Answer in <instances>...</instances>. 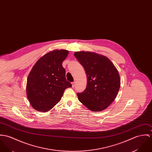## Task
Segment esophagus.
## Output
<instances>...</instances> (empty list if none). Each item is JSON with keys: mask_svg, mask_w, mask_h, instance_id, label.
<instances>
[{"mask_svg": "<svg viewBox=\"0 0 152 152\" xmlns=\"http://www.w3.org/2000/svg\"><path fill=\"white\" fill-rule=\"evenodd\" d=\"M71 84H72V87H75V82H73V83H71Z\"/></svg>", "mask_w": 152, "mask_h": 152, "instance_id": "obj_1", "label": "esophagus"}]
</instances>
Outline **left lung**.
Wrapping results in <instances>:
<instances>
[{
    "instance_id": "left-lung-1",
    "label": "left lung",
    "mask_w": 152,
    "mask_h": 152,
    "mask_svg": "<svg viewBox=\"0 0 152 152\" xmlns=\"http://www.w3.org/2000/svg\"><path fill=\"white\" fill-rule=\"evenodd\" d=\"M74 56L87 77L86 89L77 94L78 100L90 110H104L114 100L120 87L117 69L104 56L83 51L75 52Z\"/></svg>"
}]
</instances>
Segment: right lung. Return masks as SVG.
<instances>
[{
    "mask_svg": "<svg viewBox=\"0 0 152 152\" xmlns=\"http://www.w3.org/2000/svg\"><path fill=\"white\" fill-rule=\"evenodd\" d=\"M69 54L67 50H55L41 57L28 76L27 95L32 107L46 112L58 103L65 89L71 87L66 78L63 61Z\"/></svg>",
    "mask_w": 152,
    "mask_h": 152,
    "instance_id": "add662e5",
    "label": "right lung"
}]
</instances>
